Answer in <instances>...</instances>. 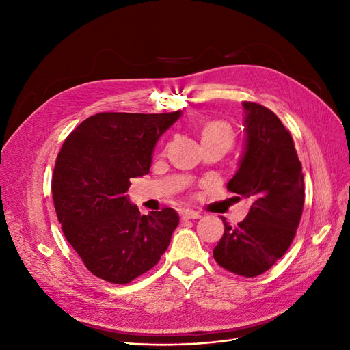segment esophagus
Here are the masks:
<instances>
[{"label": "esophagus", "mask_w": 350, "mask_h": 350, "mask_svg": "<svg viewBox=\"0 0 350 350\" xmlns=\"http://www.w3.org/2000/svg\"><path fill=\"white\" fill-rule=\"evenodd\" d=\"M179 216H181L183 220H188V219H198L200 213H197V211H194V210H189V208H183V210H179Z\"/></svg>", "instance_id": "34e87169"}]
</instances>
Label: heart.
Returning a JSON list of instances; mask_svg holds the SVG:
<instances>
[{"instance_id": "heart-1", "label": "heart", "mask_w": 350, "mask_h": 350, "mask_svg": "<svg viewBox=\"0 0 350 350\" xmlns=\"http://www.w3.org/2000/svg\"><path fill=\"white\" fill-rule=\"evenodd\" d=\"M198 137L201 146L217 144L229 150L235 142V133L232 126L224 120H208L198 126Z\"/></svg>"}]
</instances>
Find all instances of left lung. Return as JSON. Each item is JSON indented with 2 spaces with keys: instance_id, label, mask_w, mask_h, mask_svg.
Masks as SVG:
<instances>
[{
  "instance_id": "obj_1",
  "label": "left lung",
  "mask_w": 350,
  "mask_h": 350,
  "mask_svg": "<svg viewBox=\"0 0 350 350\" xmlns=\"http://www.w3.org/2000/svg\"><path fill=\"white\" fill-rule=\"evenodd\" d=\"M247 146L228 191L251 200L238 226L224 219L225 232L213 250L220 267L256 278L278 262L299 226L305 184L292 134L278 115L256 102H243Z\"/></svg>"
}]
</instances>
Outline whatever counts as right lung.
Instances as JSON below:
<instances>
[{
  "label": "right lung",
  "instance_id": "right-lung-1",
  "mask_svg": "<svg viewBox=\"0 0 350 350\" xmlns=\"http://www.w3.org/2000/svg\"><path fill=\"white\" fill-rule=\"evenodd\" d=\"M181 111L100 112L62 144L52 175V198L70 245L94 276L125 284L163 256L179 224L174 208L140 215L126 191L149 174L154 144Z\"/></svg>",
  "mask_w": 350,
  "mask_h": 350
}]
</instances>
